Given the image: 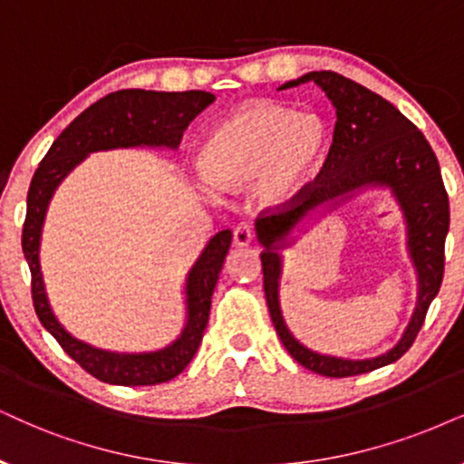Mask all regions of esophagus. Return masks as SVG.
<instances>
[{
    "label": "esophagus",
    "mask_w": 464,
    "mask_h": 464,
    "mask_svg": "<svg viewBox=\"0 0 464 464\" xmlns=\"http://www.w3.org/2000/svg\"><path fill=\"white\" fill-rule=\"evenodd\" d=\"M255 242V231L248 225H239L233 231V244L236 246H250Z\"/></svg>",
    "instance_id": "34e87169"
}]
</instances>
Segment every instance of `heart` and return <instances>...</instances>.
<instances>
[{"mask_svg":"<svg viewBox=\"0 0 464 464\" xmlns=\"http://www.w3.org/2000/svg\"><path fill=\"white\" fill-rule=\"evenodd\" d=\"M330 145L316 113L256 102L222 120L201 150L205 188L239 192L252 184L266 208H285L313 184Z\"/></svg>","mask_w":464,"mask_h":464,"instance_id":"b5f03b06","label":"heart"}]
</instances>
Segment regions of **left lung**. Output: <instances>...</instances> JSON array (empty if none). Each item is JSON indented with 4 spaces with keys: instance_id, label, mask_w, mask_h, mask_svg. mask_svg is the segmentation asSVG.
Segmentation results:
<instances>
[{
    "instance_id": "left-lung-1",
    "label": "left lung",
    "mask_w": 464,
    "mask_h": 464,
    "mask_svg": "<svg viewBox=\"0 0 464 464\" xmlns=\"http://www.w3.org/2000/svg\"><path fill=\"white\" fill-rule=\"evenodd\" d=\"M302 83H316L325 92L336 109V128L314 188L285 212L267 214L256 220V239L263 246V286L272 324L293 360L324 377H353L396 362L418 336L426 310L437 297L443 280V246L450 228L448 192L435 151L394 104L330 70L286 81L278 90ZM374 188L390 189L403 212L408 236L405 245L419 280L416 308L401 338L385 354L363 361L319 354L292 336L282 316V252L295 245L321 215Z\"/></svg>"
}]
</instances>
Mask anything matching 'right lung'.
<instances>
[{"instance_id": "right-lung-1", "label": "right lung", "mask_w": 464, "mask_h": 464, "mask_svg": "<svg viewBox=\"0 0 464 464\" xmlns=\"http://www.w3.org/2000/svg\"><path fill=\"white\" fill-rule=\"evenodd\" d=\"M216 101L209 92L121 90L101 98L53 140L51 150L34 173L27 192L23 225V255L32 272V300L40 324L62 349L96 379L111 385H156L171 381L188 366L203 340L209 319L212 293L231 248V231H218L186 276V324L167 347L140 353L98 349L74 338L53 313L46 295L40 242L49 203L60 184L93 151L150 148L178 150L186 126Z\"/></svg>"}]
</instances>
